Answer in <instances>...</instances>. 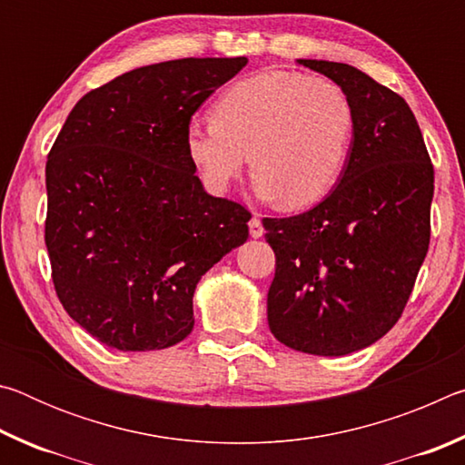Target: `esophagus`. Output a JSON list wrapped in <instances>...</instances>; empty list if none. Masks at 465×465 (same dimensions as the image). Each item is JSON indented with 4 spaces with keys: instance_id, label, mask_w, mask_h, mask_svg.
<instances>
[{
    "instance_id": "1",
    "label": "esophagus",
    "mask_w": 465,
    "mask_h": 465,
    "mask_svg": "<svg viewBox=\"0 0 465 465\" xmlns=\"http://www.w3.org/2000/svg\"><path fill=\"white\" fill-rule=\"evenodd\" d=\"M248 227H250V235L252 238H262L264 233V227H262V222L258 217H252L248 222Z\"/></svg>"
}]
</instances>
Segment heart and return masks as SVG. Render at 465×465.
<instances>
[{"instance_id":"heart-1","label":"heart","mask_w":465,"mask_h":465,"mask_svg":"<svg viewBox=\"0 0 465 465\" xmlns=\"http://www.w3.org/2000/svg\"><path fill=\"white\" fill-rule=\"evenodd\" d=\"M355 131V104L342 85L271 69L230 85L211 108V121L188 123L184 149L211 193H225L250 157L262 199L303 209L341 180Z\"/></svg>"}]
</instances>
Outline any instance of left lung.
<instances>
[{"mask_svg": "<svg viewBox=\"0 0 465 465\" xmlns=\"http://www.w3.org/2000/svg\"><path fill=\"white\" fill-rule=\"evenodd\" d=\"M349 94L357 131L338 186L293 217H264L274 250L266 299L279 342L341 357L402 316L429 252L435 170L411 106L346 63L299 59Z\"/></svg>", "mask_w": 465, "mask_h": 465, "instance_id": "8db88e82", "label": "left lung"}]
</instances>
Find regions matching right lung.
<instances>
[{
  "mask_svg": "<svg viewBox=\"0 0 465 465\" xmlns=\"http://www.w3.org/2000/svg\"><path fill=\"white\" fill-rule=\"evenodd\" d=\"M246 57L133 69L77 102L46 157L45 243L65 312L102 344L191 334L199 279L248 240L250 211L204 193L184 149L199 106Z\"/></svg>",
  "mask_w": 465,
  "mask_h": 465,
  "instance_id": "obj_1",
  "label": "right lung"
}]
</instances>
